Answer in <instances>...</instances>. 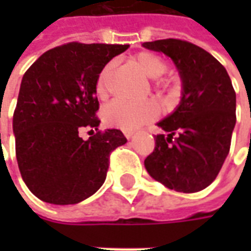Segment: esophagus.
<instances>
[{
    "label": "esophagus",
    "mask_w": 251,
    "mask_h": 251,
    "mask_svg": "<svg viewBox=\"0 0 251 251\" xmlns=\"http://www.w3.org/2000/svg\"><path fill=\"white\" fill-rule=\"evenodd\" d=\"M122 133H124V136H125L126 138H131V136H133V130H127V129H124V130H122Z\"/></svg>",
    "instance_id": "esophagus-1"
}]
</instances>
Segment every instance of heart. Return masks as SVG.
<instances>
[{
  "mask_svg": "<svg viewBox=\"0 0 251 251\" xmlns=\"http://www.w3.org/2000/svg\"><path fill=\"white\" fill-rule=\"evenodd\" d=\"M134 60L137 66L140 67V70L149 77L161 76L168 68L165 59L153 52H141L134 57ZM113 66L114 62H109L107 64H104L103 68L99 72L97 79V93L99 97H104L107 93V80ZM157 86L163 88L164 91H169V93L174 91L175 88L174 82L165 77L158 80ZM157 114L158 107L153 100L130 102L125 99H114L106 104L103 109V120L107 125L120 129H127V130L137 129L138 126L154 120Z\"/></svg>",
  "mask_w": 251,
  "mask_h": 251,
  "instance_id": "heart-1",
  "label": "heart"
}]
</instances>
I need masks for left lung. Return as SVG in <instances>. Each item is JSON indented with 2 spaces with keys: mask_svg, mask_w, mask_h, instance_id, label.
Listing matches in <instances>:
<instances>
[{
  "mask_svg": "<svg viewBox=\"0 0 251 251\" xmlns=\"http://www.w3.org/2000/svg\"><path fill=\"white\" fill-rule=\"evenodd\" d=\"M179 70L183 97L177 109L157 125L165 134L145 158L153 179L177 192L194 194L216 179L230 152L235 126V91L226 68L211 53L180 39L147 41Z\"/></svg>",
  "mask_w": 251,
  "mask_h": 251,
  "instance_id": "1",
  "label": "left lung"
}]
</instances>
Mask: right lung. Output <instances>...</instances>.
<instances>
[{
	"label": "right lung",
	"instance_id": "right-lung-1",
	"mask_svg": "<svg viewBox=\"0 0 251 251\" xmlns=\"http://www.w3.org/2000/svg\"><path fill=\"white\" fill-rule=\"evenodd\" d=\"M127 48L72 41L44 52L24 74L13 114L16 157L43 201L76 204L104 183L110 153L126 138L118 129L98 130L97 79ZM83 128L92 129L88 140L78 136Z\"/></svg>",
	"mask_w": 251,
	"mask_h": 251
}]
</instances>
